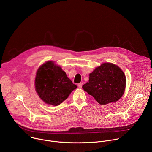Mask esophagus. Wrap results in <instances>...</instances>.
I'll return each instance as SVG.
<instances>
[{"mask_svg": "<svg viewBox=\"0 0 152 152\" xmlns=\"http://www.w3.org/2000/svg\"><path fill=\"white\" fill-rule=\"evenodd\" d=\"M82 86H83V83H80L79 84H78V87L79 88H81Z\"/></svg>", "mask_w": 152, "mask_h": 152, "instance_id": "obj_1", "label": "esophagus"}]
</instances>
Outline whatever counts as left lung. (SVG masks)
<instances>
[{"instance_id": "1", "label": "left lung", "mask_w": 152, "mask_h": 152, "mask_svg": "<svg viewBox=\"0 0 152 152\" xmlns=\"http://www.w3.org/2000/svg\"><path fill=\"white\" fill-rule=\"evenodd\" d=\"M126 77L118 66L104 63L89 74V80L82 88L101 105L119 100L124 94Z\"/></svg>"}]
</instances>
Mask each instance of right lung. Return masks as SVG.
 <instances>
[{
    "instance_id": "1",
    "label": "right lung",
    "mask_w": 152,
    "mask_h": 152,
    "mask_svg": "<svg viewBox=\"0 0 152 152\" xmlns=\"http://www.w3.org/2000/svg\"><path fill=\"white\" fill-rule=\"evenodd\" d=\"M35 87L41 99L54 106L62 103L77 87L62 68L53 61H47L38 68Z\"/></svg>"
}]
</instances>
